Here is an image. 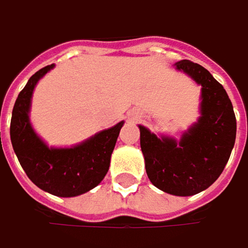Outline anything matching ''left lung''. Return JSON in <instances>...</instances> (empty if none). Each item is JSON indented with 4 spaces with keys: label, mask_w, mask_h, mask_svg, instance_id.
<instances>
[{
    "label": "left lung",
    "mask_w": 248,
    "mask_h": 248,
    "mask_svg": "<svg viewBox=\"0 0 248 248\" xmlns=\"http://www.w3.org/2000/svg\"><path fill=\"white\" fill-rule=\"evenodd\" d=\"M176 67L202 86V116L180 142L160 140L140 125L141 149L151 183L162 191L187 197L206 190L222 174L236 141V116L226 91L208 69L188 60Z\"/></svg>",
    "instance_id": "1"
}]
</instances>
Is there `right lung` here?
<instances>
[{
	"label": "right lung",
	"mask_w": 248,
	"mask_h": 248,
	"mask_svg": "<svg viewBox=\"0 0 248 248\" xmlns=\"http://www.w3.org/2000/svg\"><path fill=\"white\" fill-rule=\"evenodd\" d=\"M53 67L51 64L39 69L18 94L11 118V142L31 183L57 197H75L105 179L124 121L74 148H48L31 127L29 107L36 83Z\"/></svg>",
	"instance_id": "add662e5"
}]
</instances>
